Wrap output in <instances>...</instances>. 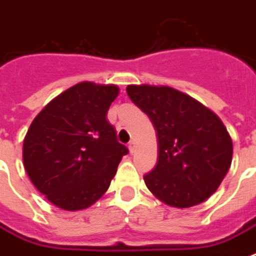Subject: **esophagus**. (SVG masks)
<instances>
[{
	"label": "esophagus",
	"mask_w": 256,
	"mask_h": 256,
	"mask_svg": "<svg viewBox=\"0 0 256 256\" xmlns=\"http://www.w3.org/2000/svg\"><path fill=\"white\" fill-rule=\"evenodd\" d=\"M128 150H130V152H134V150H136V144H134V140H132V142L128 144Z\"/></svg>",
	"instance_id": "1"
}]
</instances>
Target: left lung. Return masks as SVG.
I'll return each instance as SVG.
<instances>
[{
    "label": "left lung",
    "instance_id": "1",
    "mask_svg": "<svg viewBox=\"0 0 256 256\" xmlns=\"http://www.w3.org/2000/svg\"><path fill=\"white\" fill-rule=\"evenodd\" d=\"M130 100L154 124L158 164L144 176L156 198L187 208L214 194L232 160V140L219 116L168 86L128 85Z\"/></svg>",
    "mask_w": 256,
    "mask_h": 256
}]
</instances>
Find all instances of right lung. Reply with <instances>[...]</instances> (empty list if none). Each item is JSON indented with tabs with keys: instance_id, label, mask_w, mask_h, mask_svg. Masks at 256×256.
<instances>
[{
	"instance_id": "obj_1",
	"label": "right lung",
	"mask_w": 256,
	"mask_h": 256,
	"mask_svg": "<svg viewBox=\"0 0 256 256\" xmlns=\"http://www.w3.org/2000/svg\"><path fill=\"white\" fill-rule=\"evenodd\" d=\"M116 85L80 82L42 108L22 148L30 180L62 210L88 208L108 191L128 148L106 120Z\"/></svg>"
}]
</instances>
